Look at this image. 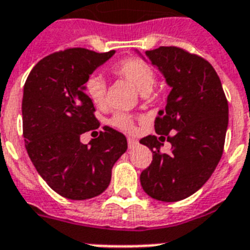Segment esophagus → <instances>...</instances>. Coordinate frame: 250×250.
Instances as JSON below:
<instances>
[{
	"instance_id": "1",
	"label": "esophagus",
	"mask_w": 250,
	"mask_h": 250,
	"mask_svg": "<svg viewBox=\"0 0 250 250\" xmlns=\"http://www.w3.org/2000/svg\"><path fill=\"white\" fill-rule=\"evenodd\" d=\"M138 145H139V142L137 141V139L127 138V146H129V148H134V147H137Z\"/></svg>"
}]
</instances>
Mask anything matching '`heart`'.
Returning <instances> with one entry per match:
<instances>
[{
  "label": "heart",
  "instance_id": "1",
  "mask_svg": "<svg viewBox=\"0 0 250 250\" xmlns=\"http://www.w3.org/2000/svg\"><path fill=\"white\" fill-rule=\"evenodd\" d=\"M112 71L121 78L126 79L133 86L142 94H146L151 90L155 83V71L146 61L135 57L124 59L116 62L112 66ZM84 92L88 96L95 107L103 108L105 105V92L107 84L100 75H90L84 82ZM111 124L113 126L119 127L121 130L133 131L134 130V121L133 117L124 112H117L112 116Z\"/></svg>",
  "mask_w": 250,
  "mask_h": 250
}]
</instances>
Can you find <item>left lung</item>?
<instances>
[{"instance_id": "obj_1", "label": "left lung", "mask_w": 250, "mask_h": 250, "mask_svg": "<svg viewBox=\"0 0 250 250\" xmlns=\"http://www.w3.org/2000/svg\"><path fill=\"white\" fill-rule=\"evenodd\" d=\"M146 56L162 71L171 92L166 109L155 119L158 135L139 141L152 151L141 185L151 198L176 202L202 188L219 163L228 102L216 71L201 56L177 46H159ZM166 139L172 145L169 153L160 150Z\"/></svg>"}]
</instances>
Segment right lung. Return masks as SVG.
<instances>
[{
	"instance_id": "right-lung-1",
	"label": "right lung",
	"mask_w": 250,
	"mask_h": 250,
	"mask_svg": "<svg viewBox=\"0 0 250 250\" xmlns=\"http://www.w3.org/2000/svg\"><path fill=\"white\" fill-rule=\"evenodd\" d=\"M115 55L69 48L40 60L23 88V137L31 162L49 187L65 198L102 194L112 167L126 151L125 135L104 126L88 145L81 135L100 126L84 82Z\"/></svg>"
}]
</instances>
